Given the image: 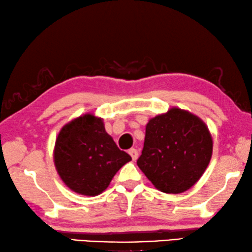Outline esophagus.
I'll list each match as a JSON object with an SVG mask.
<instances>
[{"instance_id": "34e87169", "label": "esophagus", "mask_w": 252, "mask_h": 252, "mask_svg": "<svg viewBox=\"0 0 252 252\" xmlns=\"http://www.w3.org/2000/svg\"><path fill=\"white\" fill-rule=\"evenodd\" d=\"M129 154H130V156L132 157V159H133V160H136V159L138 158V156H139L138 150H137V149H134V148H131V149H129Z\"/></svg>"}]
</instances>
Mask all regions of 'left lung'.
I'll list each match as a JSON object with an SVG mask.
<instances>
[{
  "label": "left lung",
  "mask_w": 252,
  "mask_h": 252,
  "mask_svg": "<svg viewBox=\"0 0 252 252\" xmlns=\"http://www.w3.org/2000/svg\"><path fill=\"white\" fill-rule=\"evenodd\" d=\"M212 153L213 139L205 123L174 107L149 120L137 164L162 192L181 193L204 174Z\"/></svg>",
  "instance_id": "1"
}]
</instances>
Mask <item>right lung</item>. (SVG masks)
I'll return each instance as SVG.
<instances>
[{
    "mask_svg": "<svg viewBox=\"0 0 252 252\" xmlns=\"http://www.w3.org/2000/svg\"><path fill=\"white\" fill-rule=\"evenodd\" d=\"M131 156L119 149L93 114L74 119L62 127L55 141L54 163L62 181L74 192L97 196L110 185Z\"/></svg>",
    "mask_w": 252,
    "mask_h": 252,
    "instance_id": "1",
    "label": "right lung"
}]
</instances>
